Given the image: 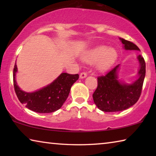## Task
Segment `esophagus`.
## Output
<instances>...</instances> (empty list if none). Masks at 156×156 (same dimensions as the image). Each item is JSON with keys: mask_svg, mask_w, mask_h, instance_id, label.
<instances>
[{"mask_svg": "<svg viewBox=\"0 0 156 156\" xmlns=\"http://www.w3.org/2000/svg\"><path fill=\"white\" fill-rule=\"evenodd\" d=\"M87 73L85 72H82L80 74V78L83 79V78H84L87 77Z\"/></svg>", "mask_w": 156, "mask_h": 156, "instance_id": "esophagus-1", "label": "esophagus"}]
</instances>
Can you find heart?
<instances>
[{"label": "heart", "mask_w": 156, "mask_h": 156, "mask_svg": "<svg viewBox=\"0 0 156 156\" xmlns=\"http://www.w3.org/2000/svg\"><path fill=\"white\" fill-rule=\"evenodd\" d=\"M117 57L118 54L115 49L102 45L88 51L83 56V60L87 63L97 62V69L104 72L112 67Z\"/></svg>", "instance_id": "1"}]
</instances>
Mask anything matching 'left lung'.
Masks as SVG:
<instances>
[{
	"label": "left lung",
	"mask_w": 156,
	"mask_h": 156,
	"mask_svg": "<svg viewBox=\"0 0 156 156\" xmlns=\"http://www.w3.org/2000/svg\"><path fill=\"white\" fill-rule=\"evenodd\" d=\"M125 50L140 49L130 41L120 38ZM140 64L138 78L131 83H126L118 78L120 64L116 65L106 74L98 78V87L93 94L94 103L100 110L105 112H117L133 106L140 96L143 85L146 65L141 55L137 57Z\"/></svg>",
	"instance_id": "obj_1"
}]
</instances>
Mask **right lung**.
Instances as JSON below:
<instances>
[{"label":"right lung","instance_id":"add662e5","mask_svg":"<svg viewBox=\"0 0 156 156\" xmlns=\"http://www.w3.org/2000/svg\"><path fill=\"white\" fill-rule=\"evenodd\" d=\"M18 72L15 63L13 73L15 92L18 100L33 112L41 113H52L58 110L67 100L73 84L79 78L78 74L62 73L48 85L33 92L23 91L16 83Z\"/></svg>","mask_w":156,"mask_h":156}]
</instances>
